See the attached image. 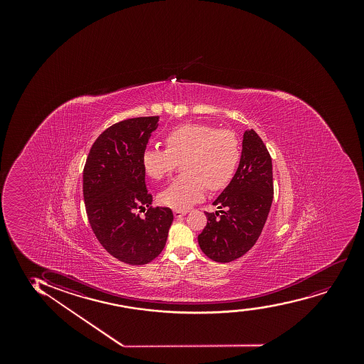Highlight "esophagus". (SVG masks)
<instances>
[{
    "label": "esophagus",
    "mask_w": 364,
    "mask_h": 364,
    "mask_svg": "<svg viewBox=\"0 0 364 364\" xmlns=\"http://www.w3.org/2000/svg\"><path fill=\"white\" fill-rule=\"evenodd\" d=\"M173 215H175L176 218H182V216H186V215H187V211H182V210H175V211H173Z\"/></svg>",
    "instance_id": "1"
}]
</instances>
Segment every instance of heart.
I'll return each instance as SVG.
<instances>
[{
	"label": "heart",
	"mask_w": 364,
	"mask_h": 364,
	"mask_svg": "<svg viewBox=\"0 0 364 364\" xmlns=\"http://www.w3.org/2000/svg\"><path fill=\"white\" fill-rule=\"evenodd\" d=\"M166 149L143 151L142 167L153 180H161L182 161L183 175L176 177L158 196L160 204L187 210L204 197L205 188L218 191L233 177L240 146L232 131L218 130L204 124H184L165 137Z\"/></svg>",
	"instance_id": "b5f03b06"
}]
</instances>
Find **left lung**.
Wrapping results in <instances>:
<instances>
[{
  "instance_id": "8db88e82",
  "label": "left lung",
  "mask_w": 364,
  "mask_h": 364,
  "mask_svg": "<svg viewBox=\"0 0 364 364\" xmlns=\"http://www.w3.org/2000/svg\"><path fill=\"white\" fill-rule=\"evenodd\" d=\"M273 200L272 159L255 131L242 134L238 168L213 201L226 213H205L208 223L198 235L205 255L216 262H230L254 247L262 232Z\"/></svg>"
}]
</instances>
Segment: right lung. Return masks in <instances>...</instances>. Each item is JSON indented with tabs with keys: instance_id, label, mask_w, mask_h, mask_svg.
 Here are the masks:
<instances>
[{
	"instance_id": "add662e5",
	"label": "right lung",
	"mask_w": 364,
	"mask_h": 364,
	"mask_svg": "<svg viewBox=\"0 0 364 364\" xmlns=\"http://www.w3.org/2000/svg\"><path fill=\"white\" fill-rule=\"evenodd\" d=\"M159 117L117 122L97 138L84 168L88 221L102 247L129 264H146L163 251L173 221L168 208L151 209L142 154ZM149 207L144 218L138 208Z\"/></svg>"
}]
</instances>
